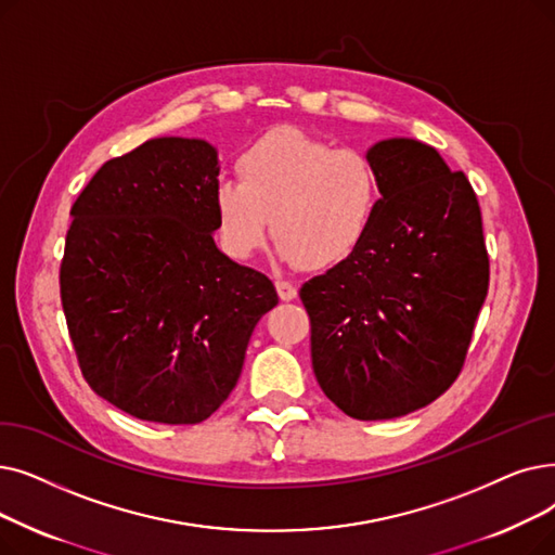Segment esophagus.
<instances>
[{
  "mask_svg": "<svg viewBox=\"0 0 555 555\" xmlns=\"http://www.w3.org/2000/svg\"><path fill=\"white\" fill-rule=\"evenodd\" d=\"M276 293L283 301H293L297 297V287L291 281H276Z\"/></svg>",
  "mask_w": 555,
  "mask_h": 555,
  "instance_id": "34e87169",
  "label": "esophagus"
}]
</instances>
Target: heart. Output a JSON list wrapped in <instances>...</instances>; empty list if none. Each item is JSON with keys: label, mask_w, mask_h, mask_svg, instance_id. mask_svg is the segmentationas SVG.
I'll return each mask as SVG.
<instances>
[{"label": "heart", "mask_w": 555, "mask_h": 555, "mask_svg": "<svg viewBox=\"0 0 555 555\" xmlns=\"http://www.w3.org/2000/svg\"><path fill=\"white\" fill-rule=\"evenodd\" d=\"M237 170L240 181L222 179L212 190L220 245L235 260L260 251L272 222L281 258L306 270L335 268L363 245L380 204V177L365 152L333 150L295 127L251 142Z\"/></svg>", "instance_id": "obj_1"}]
</instances>
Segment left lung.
<instances>
[{"label": "left lung", "mask_w": 555, "mask_h": 555, "mask_svg": "<svg viewBox=\"0 0 555 555\" xmlns=\"http://www.w3.org/2000/svg\"><path fill=\"white\" fill-rule=\"evenodd\" d=\"M380 204L347 260L299 291L312 370L353 420H395L436 401L461 374L490 262L474 190L413 138L367 150Z\"/></svg>", "instance_id": "8db88e82"}]
</instances>
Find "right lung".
Masks as SVG:
<instances>
[{
  "label": "right lung",
  "mask_w": 555,
  "mask_h": 555,
  "mask_svg": "<svg viewBox=\"0 0 555 555\" xmlns=\"http://www.w3.org/2000/svg\"><path fill=\"white\" fill-rule=\"evenodd\" d=\"M218 150L152 138L72 206L61 301L90 388L144 422L199 424L227 401L272 281L215 245Z\"/></svg>",
  "instance_id": "obj_1"
}]
</instances>
